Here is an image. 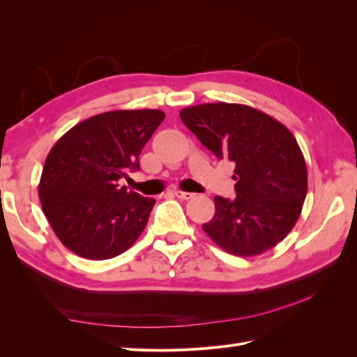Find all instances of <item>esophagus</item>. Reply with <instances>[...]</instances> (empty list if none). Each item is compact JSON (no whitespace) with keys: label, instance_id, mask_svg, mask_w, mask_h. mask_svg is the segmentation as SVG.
<instances>
[{"label":"esophagus","instance_id":"1","mask_svg":"<svg viewBox=\"0 0 357 357\" xmlns=\"http://www.w3.org/2000/svg\"><path fill=\"white\" fill-rule=\"evenodd\" d=\"M174 195L178 198V199H190L195 197V193L192 192H185V190H180V189H176L174 190Z\"/></svg>","mask_w":357,"mask_h":357}]
</instances>
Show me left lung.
<instances>
[{
  "instance_id": "1",
  "label": "left lung",
  "mask_w": 357,
  "mask_h": 357,
  "mask_svg": "<svg viewBox=\"0 0 357 357\" xmlns=\"http://www.w3.org/2000/svg\"><path fill=\"white\" fill-rule=\"evenodd\" d=\"M181 122L219 159L235 164V199L214 197L204 232L225 252L250 257L294 229L307 197L304 155L289 129L253 107L211 102L186 107Z\"/></svg>"
}]
</instances>
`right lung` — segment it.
<instances>
[{"label":"right lung","mask_w":357,"mask_h":357,"mask_svg":"<svg viewBox=\"0 0 357 357\" xmlns=\"http://www.w3.org/2000/svg\"><path fill=\"white\" fill-rule=\"evenodd\" d=\"M165 119L162 110H114L73 126L49 152L38 195L52 229L91 261L126 252L144 231L155 199L119 180L139 169V153Z\"/></svg>","instance_id":"obj_1"}]
</instances>
